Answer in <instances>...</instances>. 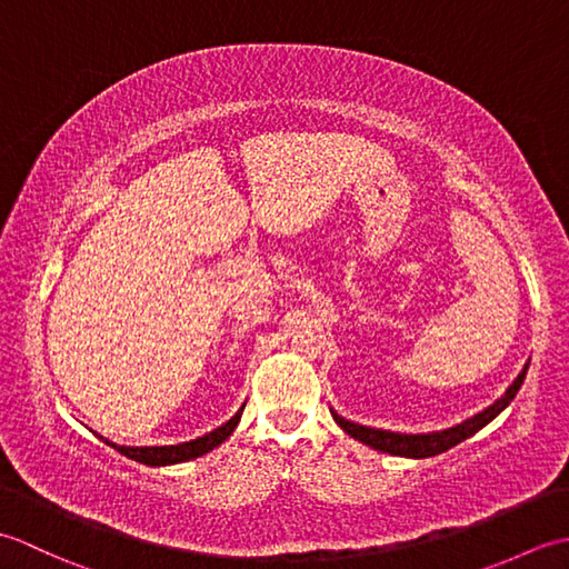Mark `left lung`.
Returning <instances> with one entry per match:
<instances>
[{
    "instance_id": "1",
    "label": "left lung",
    "mask_w": 569,
    "mask_h": 569,
    "mask_svg": "<svg viewBox=\"0 0 569 569\" xmlns=\"http://www.w3.org/2000/svg\"><path fill=\"white\" fill-rule=\"evenodd\" d=\"M526 371H528V365L523 367L521 373H518L516 381L509 386V389H506V393L501 398H497V401H493L489 408L481 410V413L462 420V422H459V426L445 428V430H435V432H418V435L391 432V430H381V428L359 426V422H352V420L342 418L340 413H335L332 408H330V413H332L337 426H340L347 435H352L355 440L373 447V450L398 455V457H413V459L435 457V455H440V452H447V450H450V447L459 445L462 440L471 438V435H475V432H479L485 426H489V422L497 418L506 406L513 401L518 389H521V383L526 379Z\"/></svg>"
}]
</instances>
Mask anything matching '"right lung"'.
<instances>
[{"label": "right lung", "mask_w": 569, "mask_h": 569, "mask_svg": "<svg viewBox=\"0 0 569 569\" xmlns=\"http://www.w3.org/2000/svg\"><path fill=\"white\" fill-rule=\"evenodd\" d=\"M247 406V403H244ZM241 406L237 413L229 418L224 426L214 428L212 432H204L202 438H196L190 442H180V445H161V447H127V445H117L112 440H104L110 447H114L117 452H122L129 459H137L141 465H149V467H166V465H178V462H188V459H196L208 455L214 447H220L229 435L234 432V428L239 426V418H241Z\"/></svg>", "instance_id": "obj_1"}]
</instances>
